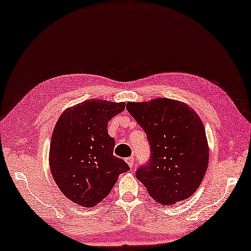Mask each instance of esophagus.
<instances>
[{
    "mask_svg": "<svg viewBox=\"0 0 251 251\" xmlns=\"http://www.w3.org/2000/svg\"><path fill=\"white\" fill-rule=\"evenodd\" d=\"M126 163L128 164V166L131 168V167L134 166V165H135V159H134V157H128V158H126Z\"/></svg>",
    "mask_w": 251,
    "mask_h": 251,
    "instance_id": "34e87169",
    "label": "esophagus"
}]
</instances>
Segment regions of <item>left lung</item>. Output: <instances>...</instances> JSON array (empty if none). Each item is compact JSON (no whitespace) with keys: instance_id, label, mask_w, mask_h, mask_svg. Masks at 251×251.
<instances>
[{"instance_id":"left-lung-1","label":"left lung","mask_w":251,"mask_h":251,"mask_svg":"<svg viewBox=\"0 0 251 251\" xmlns=\"http://www.w3.org/2000/svg\"><path fill=\"white\" fill-rule=\"evenodd\" d=\"M126 109L145 130L151 148L150 162L137 170L136 178L162 205L189 199L209 162L201 117L186 103L168 98L127 102Z\"/></svg>"}]
</instances>
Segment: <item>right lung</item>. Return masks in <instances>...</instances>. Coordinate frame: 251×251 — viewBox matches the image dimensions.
Here are the masks:
<instances>
[{"label": "right lung", "instance_id": "1", "mask_svg": "<svg viewBox=\"0 0 251 251\" xmlns=\"http://www.w3.org/2000/svg\"><path fill=\"white\" fill-rule=\"evenodd\" d=\"M125 109V102L89 99L68 108L51 135L50 167L67 199L90 208L109 195L119 176L129 170L113 155L115 141L108 123Z\"/></svg>", "mask_w": 251, "mask_h": 251}]
</instances>
